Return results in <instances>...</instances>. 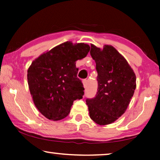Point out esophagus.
Listing matches in <instances>:
<instances>
[{"instance_id":"1","label":"esophagus","mask_w":160,"mask_h":160,"mask_svg":"<svg viewBox=\"0 0 160 160\" xmlns=\"http://www.w3.org/2000/svg\"><path fill=\"white\" fill-rule=\"evenodd\" d=\"M82 83H83L84 88H86L87 86H88V80H82Z\"/></svg>"}]
</instances>
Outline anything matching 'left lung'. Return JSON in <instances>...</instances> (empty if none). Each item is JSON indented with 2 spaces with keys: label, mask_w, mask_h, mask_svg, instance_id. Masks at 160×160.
I'll return each mask as SVG.
<instances>
[{
  "label": "left lung",
  "mask_w": 160,
  "mask_h": 160,
  "mask_svg": "<svg viewBox=\"0 0 160 160\" xmlns=\"http://www.w3.org/2000/svg\"><path fill=\"white\" fill-rule=\"evenodd\" d=\"M96 63L98 88L95 97L87 99L90 116L99 125L117 120L128 107L136 88V77L125 58L112 46L103 49L91 44Z\"/></svg>",
  "instance_id": "obj_1"
}]
</instances>
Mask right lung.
Masks as SVG:
<instances>
[{"mask_svg":"<svg viewBox=\"0 0 160 160\" xmlns=\"http://www.w3.org/2000/svg\"><path fill=\"white\" fill-rule=\"evenodd\" d=\"M88 44L66 42L44 53L32 62L28 80L35 107L49 120L66 118L73 102L84 95L82 81L77 77L76 61L90 51Z\"/></svg>","mask_w":160,"mask_h":160,"instance_id":"add662e5","label":"right lung"}]
</instances>
